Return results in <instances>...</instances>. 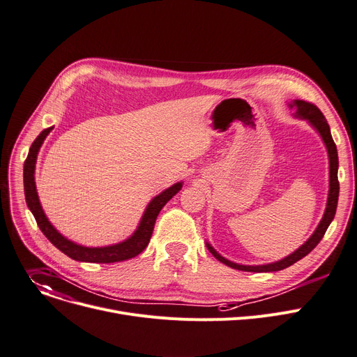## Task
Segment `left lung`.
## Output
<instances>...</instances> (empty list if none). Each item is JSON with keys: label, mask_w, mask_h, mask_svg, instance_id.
Listing matches in <instances>:
<instances>
[{"label": "left lung", "mask_w": 357, "mask_h": 357, "mask_svg": "<svg viewBox=\"0 0 357 357\" xmlns=\"http://www.w3.org/2000/svg\"><path fill=\"white\" fill-rule=\"evenodd\" d=\"M289 106H290V109L296 110V113H294L296 117L303 119V121H307V123L320 135L323 144L326 145V149H327V155H328V195H327V202H326L323 218L320 220L314 232L310 235V238H308L301 247H298L294 252L289 254L287 257H284L278 261H274V263H270V264L244 266V264L234 263V261L227 259L209 243H206V248L209 250V252L218 261H221L222 264H225L234 270L250 271V273H271V271H280V270H284V268L293 266L294 263H297L298 259H301L308 252L314 250V247L321 241L323 235L326 234L328 225L331 224V221H333V218L336 215V208H337V201H339V179H337L339 156H337L336 144L330 133L328 123L326 121V117L323 116V113L320 112V109L312 103L304 102V100H293L291 103H289Z\"/></svg>", "instance_id": "1"}]
</instances>
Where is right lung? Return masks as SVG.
I'll list each match as a JSON object with an SVG mask.
<instances>
[{"label":"right lung","instance_id":"1","mask_svg":"<svg viewBox=\"0 0 357 357\" xmlns=\"http://www.w3.org/2000/svg\"><path fill=\"white\" fill-rule=\"evenodd\" d=\"M54 126L44 129L33 142V145L29 151V156L24 162V194H26V202L29 209L33 212V215L37 221L38 228L41 232L47 236L56 248H59L61 252H64L67 257L73 258L76 261H82V263H99V264H109V263H117V261H125L129 258L136 257L144 251L153 232L155 221L159 215L160 209L166 205L171 198H174L183 185V182H176L168 189H165L159 195H156L146 206L144 215L140 218V222L135 232L129 236V238L123 240L122 243L106 245V247H84L80 244H76L73 241L67 240L64 235H61L45 217V213L41 208L37 188H36V162L38 151L43 145L44 139L49 136V133L53 130Z\"/></svg>","mask_w":357,"mask_h":357}]
</instances>
